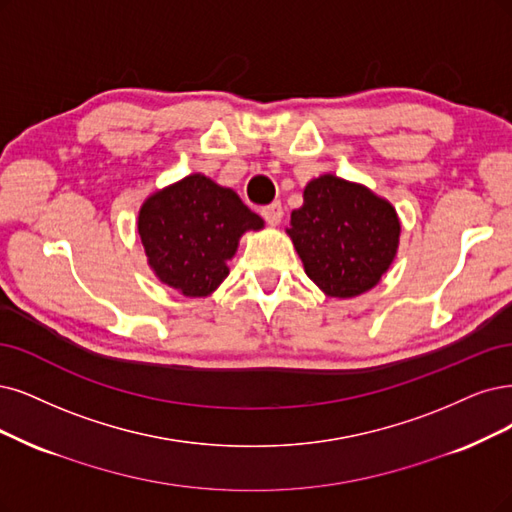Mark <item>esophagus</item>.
Returning a JSON list of instances; mask_svg holds the SVG:
<instances>
[{
  "label": "esophagus",
  "mask_w": 512,
  "mask_h": 512,
  "mask_svg": "<svg viewBox=\"0 0 512 512\" xmlns=\"http://www.w3.org/2000/svg\"><path fill=\"white\" fill-rule=\"evenodd\" d=\"M261 215L270 225H278L282 219V204L280 202H272L268 206L261 208Z\"/></svg>",
  "instance_id": "esophagus-1"
}]
</instances>
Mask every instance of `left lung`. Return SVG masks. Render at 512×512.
<instances>
[{
  "label": "left lung",
  "mask_w": 512,
  "mask_h": 512,
  "mask_svg": "<svg viewBox=\"0 0 512 512\" xmlns=\"http://www.w3.org/2000/svg\"><path fill=\"white\" fill-rule=\"evenodd\" d=\"M287 232L320 289L354 297L375 287L390 268L401 223L367 187L323 175L306 185L304 206L291 213Z\"/></svg>",
  "instance_id": "8db88e82"
}]
</instances>
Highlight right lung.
Listing matches in <instances>:
<instances>
[{
    "instance_id": "obj_1",
    "label": "right lung",
    "mask_w": 512,
    "mask_h": 512,
    "mask_svg": "<svg viewBox=\"0 0 512 512\" xmlns=\"http://www.w3.org/2000/svg\"><path fill=\"white\" fill-rule=\"evenodd\" d=\"M263 221L236 192L204 175H189L151 196L139 213V234L149 266L187 297L213 293L227 276L246 230Z\"/></svg>"
}]
</instances>
